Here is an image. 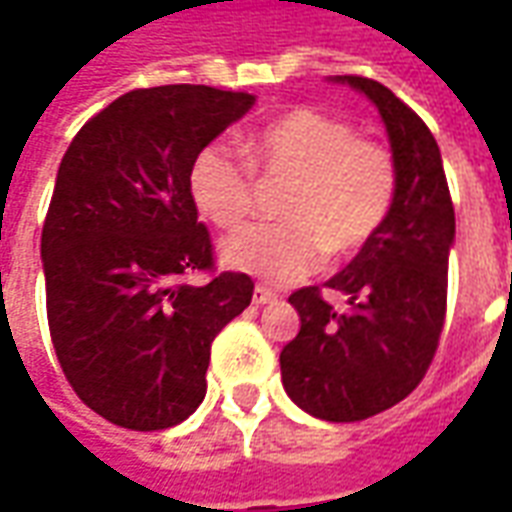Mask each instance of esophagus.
<instances>
[{"mask_svg":"<svg viewBox=\"0 0 512 512\" xmlns=\"http://www.w3.org/2000/svg\"><path fill=\"white\" fill-rule=\"evenodd\" d=\"M252 301H255V304H271V301H277V293L268 288V285H255Z\"/></svg>","mask_w":512,"mask_h":512,"instance_id":"34e87169","label":"esophagus"}]
</instances>
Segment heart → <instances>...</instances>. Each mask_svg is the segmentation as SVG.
Instances as JSON below:
<instances>
[{
	"instance_id": "b5f03b06",
	"label": "heart",
	"mask_w": 512,
	"mask_h": 512,
	"mask_svg": "<svg viewBox=\"0 0 512 512\" xmlns=\"http://www.w3.org/2000/svg\"><path fill=\"white\" fill-rule=\"evenodd\" d=\"M246 156L202 147L189 169L197 211L219 230H235L255 208L260 175L290 180L279 200L285 222L249 224L222 244L230 268L290 282L332 257L362 252L395 211L400 175L392 150L362 139L351 123L310 106L279 115L246 142Z\"/></svg>"
}]
</instances>
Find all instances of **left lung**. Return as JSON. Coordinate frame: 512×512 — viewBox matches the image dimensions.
<instances>
[{
	"mask_svg": "<svg viewBox=\"0 0 512 512\" xmlns=\"http://www.w3.org/2000/svg\"><path fill=\"white\" fill-rule=\"evenodd\" d=\"M384 117L400 189L381 233L323 288L345 296L334 310L321 288L290 293L301 329L282 354L290 400L326 422H362L419 386L447 315L455 211L441 153L422 117L384 84L340 76Z\"/></svg>",
	"mask_w": 512,
	"mask_h": 512,
	"instance_id": "obj_1",
	"label": "left lung"
}]
</instances>
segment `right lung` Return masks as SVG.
I'll return each instance as SVG.
<instances>
[{
	"mask_svg": "<svg viewBox=\"0 0 512 512\" xmlns=\"http://www.w3.org/2000/svg\"><path fill=\"white\" fill-rule=\"evenodd\" d=\"M252 104L205 84L131 90L62 156L40 235L51 343L112 425L147 433L194 414L213 337L252 301L249 274L216 271L189 191L194 156ZM191 273L209 282L189 286Z\"/></svg>",
	"mask_w": 512,
	"mask_h": 512,
	"instance_id": "right-lung-1",
	"label": "right lung"
}]
</instances>
